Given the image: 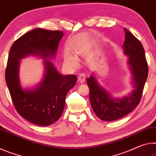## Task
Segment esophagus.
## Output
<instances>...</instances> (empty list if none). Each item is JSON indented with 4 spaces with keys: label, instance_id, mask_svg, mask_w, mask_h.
Masks as SVG:
<instances>
[{
    "label": "esophagus",
    "instance_id": "34e87169",
    "mask_svg": "<svg viewBox=\"0 0 156 156\" xmlns=\"http://www.w3.org/2000/svg\"><path fill=\"white\" fill-rule=\"evenodd\" d=\"M85 80H86V76L83 73H81L78 75V81H80V83L85 82Z\"/></svg>",
    "mask_w": 156,
    "mask_h": 156
}]
</instances>
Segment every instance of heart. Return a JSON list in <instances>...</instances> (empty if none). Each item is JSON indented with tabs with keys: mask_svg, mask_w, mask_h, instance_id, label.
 I'll return each instance as SVG.
<instances>
[{
	"mask_svg": "<svg viewBox=\"0 0 156 156\" xmlns=\"http://www.w3.org/2000/svg\"><path fill=\"white\" fill-rule=\"evenodd\" d=\"M67 62L73 66H76V64H77L76 58L75 57H73V56H69V57H67Z\"/></svg>",
	"mask_w": 156,
	"mask_h": 156,
	"instance_id": "heart-1",
	"label": "heart"
}]
</instances>
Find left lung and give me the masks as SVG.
I'll list each match as a JSON object with an SVG mask.
<instances>
[{
	"label": "left lung",
	"instance_id": "obj_1",
	"mask_svg": "<svg viewBox=\"0 0 156 156\" xmlns=\"http://www.w3.org/2000/svg\"><path fill=\"white\" fill-rule=\"evenodd\" d=\"M124 54L128 56L134 90L129 96L122 99L113 98L99 85L94 76L87 79L90 90V102L94 112L101 120L111 122L120 119L131 113L138 105L148 76V64L144 50L140 41L124 28Z\"/></svg>",
	"mask_w": 156,
	"mask_h": 156
}]
</instances>
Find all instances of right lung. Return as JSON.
I'll list each match as a JSON object with an SVG mask.
<instances>
[{
	"label": "right lung",
	"mask_w": 156,
	"mask_h": 156,
	"mask_svg": "<svg viewBox=\"0 0 156 156\" xmlns=\"http://www.w3.org/2000/svg\"><path fill=\"white\" fill-rule=\"evenodd\" d=\"M63 36L62 31L37 28L19 38L9 50L5 81L12 101L20 116L39 126H49L60 118L66 95L75 86L77 78L75 75H61L49 59H45L41 82L33 89H23L19 76V61L29 55L55 57Z\"/></svg>",
	"instance_id": "obj_1"
}]
</instances>
